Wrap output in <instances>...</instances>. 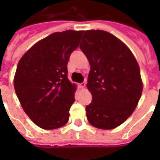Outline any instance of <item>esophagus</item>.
<instances>
[{
    "label": "esophagus",
    "mask_w": 160,
    "mask_h": 160,
    "mask_svg": "<svg viewBox=\"0 0 160 160\" xmlns=\"http://www.w3.org/2000/svg\"><path fill=\"white\" fill-rule=\"evenodd\" d=\"M78 86H79V88H80V89H85V82H83V83H81V84H79V85H78Z\"/></svg>",
    "instance_id": "esophagus-1"
}]
</instances>
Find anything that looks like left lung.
<instances>
[{
  "label": "left lung",
  "mask_w": 160,
  "mask_h": 160,
  "mask_svg": "<svg viewBox=\"0 0 160 160\" xmlns=\"http://www.w3.org/2000/svg\"><path fill=\"white\" fill-rule=\"evenodd\" d=\"M81 42L80 48L90 65L88 121L98 129H114L131 115L141 97L139 64L126 45L107 31H85Z\"/></svg>",
  "instance_id": "obj_1"
}]
</instances>
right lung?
Instances as JSON below:
<instances>
[{
  "mask_svg": "<svg viewBox=\"0 0 160 160\" xmlns=\"http://www.w3.org/2000/svg\"><path fill=\"white\" fill-rule=\"evenodd\" d=\"M83 32L51 34L26 51L17 65L16 94L26 114L42 129H58L69 120L76 86L68 80L67 64Z\"/></svg>",
  "mask_w": 160,
  "mask_h": 160,
  "instance_id": "obj_1",
  "label": "right lung"
}]
</instances>
